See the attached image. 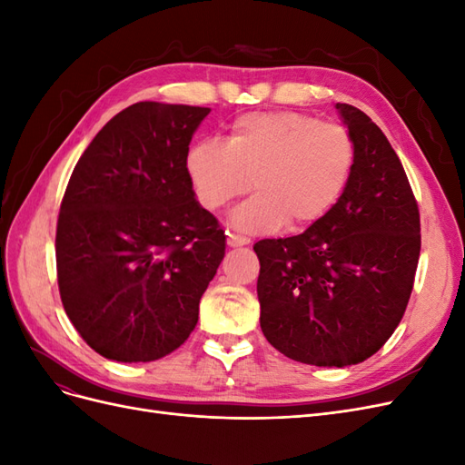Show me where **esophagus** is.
Listing matches in <instances>:
<instances>
[{"label":"esophagus","mask_w":465,"mask_h":465,"mask_svg":"<svg viewBox=\"0 0 465 465\" xmlns=\"http://www.w3.org/2000/svg\"><path fill=\"white\" fill-rule=\"evenodd\" d=\"M227 244H229L231 248H241V246L250 244V238L241 236V234H234V232H229V234H227Z\"/></svg>","instance_id":"esophagus-1"}]
</instances>
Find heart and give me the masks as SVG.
I'll list each match as a JSON object with an SVG mask.
<instances>
[{"label": "heart", "instance_id": "obj_1", "mask_svg": "<svg viewBox=\"0 0 465 465\" xmlns=\"http://www.w3.org/2000/svg\"><path fill=\"white\" fill-rule=\"evenodd\" d=\"M353 164L355 143L343 125L291 110L244 114L227 143L200 139L186 154L195 198L209 211L258 190L229 219L244 232L316 223L341 198Z\"/></svg>", "mask_w": 465, "mask_h": 465}]
</instances>
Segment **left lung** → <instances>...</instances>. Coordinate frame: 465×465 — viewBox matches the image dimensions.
Segmentation results:
<instances>
[{
	"label": "left lung",
	"instance_id": "1",
	"mask_svg": "<svg viewBox=\"0 0 465 465\" xmlns=\"http://www.w3.org/2000/svg\"><path fill=\"white\" fill-rule=\"evenodd\" d=\"M353 137L341 198L302 234L254 244L260 326L279 353L343 369L372 357L410 302L420 252L410 180L382 130L335 104Z\"/></svg>",
	"mask_w": 465,
	"mask_h": 465
}]
</instances>
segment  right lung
<instances>
[{"label": "right lung", "mask_w": 465, "mask_h": 465, "mask_svg": "<svg viewBox=\"0 0 465 465\" xmlns=\"http://www.w3.org/2000/svg\"><path fill=\"white\" fill-rule=\"evenodd\" d=\"M209 112L135 103L94 135L69 178L55 232L60 297L104 359H163L198 323L224 258V232L186 173Z\"/></svg>", "instance_id": "right-lung-1"}]
</instances>
